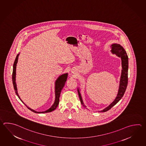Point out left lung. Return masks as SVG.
I'll list each match as a JSON object with an SVG mask.
<instances>
[{"label": "left lung", "instance_id": "obj_1", "mask_svg": "<svg viewBox=\"0 0 146 146\" xmlns=\"http://www.w3.org/2000/svg\"><path fill=\"white\" fill-rule=\"evenodd\" d=\"M111 46V51L112 52V53L113 54H115L117 56L120 57L121 58L122 72H121V75L120 78V81H119V89L116 98L115 99V100L108 107L106 108L104 110H101L100 112H106L108 110H110L111 108L113 107L114 105H115L121 99L125 93V90L127 86V83H128V58L126 52L125 51L123 47L119 44H112ZM78 92L81 104H82L84 107H86L84 104L82 98V96L78 88Z\"/></svg>", "mask_w": 146, "mask_h": 146}]
</instances>
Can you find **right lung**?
Returning a JSON list of instances; mask_svg holds the SVG:
<instances>
[{
  "mask_svg": "<svg viewBox=\"0 0 146 146\" xmlns=\"http://www.w3.org/2000/svg\"><path fill=\"white\" fill-rule=\"evenodd\" d=\"M19 56V54H17L16 58H15V62L13 64V72H12V82H13V87H14V89L15 90V94H17V95L18 96L19 98L21 100L23 104H24L29 109V110L32 111L33 112L36 113H48V112H50L51 111H54L57 108L58 104L59 103V97L60 96V93L62 90L63 87L64 86L65 84H66V81L67 80V78H68V73H65L62 75H61L60 76H59V78H58L57 80H56L55 82V100H54V104H52V106L49 109L45 111H42V112H37L35 110H33L32 109H31L30 108L27 107L26 104H24V102L22 101L21 100L20 97L19 95H18V91H17V84H16V82H15V75H16V68H17V64L18 63V57Z\"/></svg>",
  "mask_w": 146,
  "mask_h": 146,
  "instance_id": "add662e5",
  "label": "right lung"
}]
</instances>
